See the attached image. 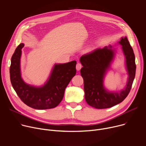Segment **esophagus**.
<instances>
[{"instance_id":"1","label":"esophagus","mask_w":146,"mask_h":146,"mask_svg":"<svg viewBox=\"0 0 146 146\" xmlns=\"http://www.w3.org/2000/svg\"><path fill=\"white\" fill-rule=\"evenodd\" d=\"M82 68V65L80 63H77L76 65V69L77 71H79Z\"/></svg>"}]
</instances>
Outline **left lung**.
Wrapping results in <instances>:
<instances>
[{"instance_id": "8db88e82", "label": "left lung", "mask_w": 146, "mask_h": 146, "mask_svg": "<svg viewBox=\"0 0 146 146\" xmlns=\"http://www.w3.org/2000/svg\"><path fill=\"white\" fill-rule=\"evenodd\" d=\"M118 43L122 46L125 56L129 76L126 87L119 92H109L103 84L104 77L115 55V50L111 46L97 48L80 57L83 66L80 73L84 80L85 99L89 105L96 109H107L117 105L127 98L132 88L136 73L135 54L127 37H122Z\"/></svg>"}]
</instances>
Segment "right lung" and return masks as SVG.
I'll return each instance as SVG.
<instances>
[{"mask_svg": "<svg viewBox=\"0 0 146 146\" xmlns=\"http://www.w3.org/2000/svg\"><path fill=\"white\" fill-rule=\"evenodd\" d=\"M21 43L15 49L11 59L10 76L12 86L25 105L38 110L56 107L64 98L65 90L76 75V61L63 64H55L46 84L40 87L30 86L23 81L20 70L21 49Z\"/></svg>", "mask_w": 146, "mask_h": 146, "instance_id": "1", "label": "right lung"}]
</instances>
